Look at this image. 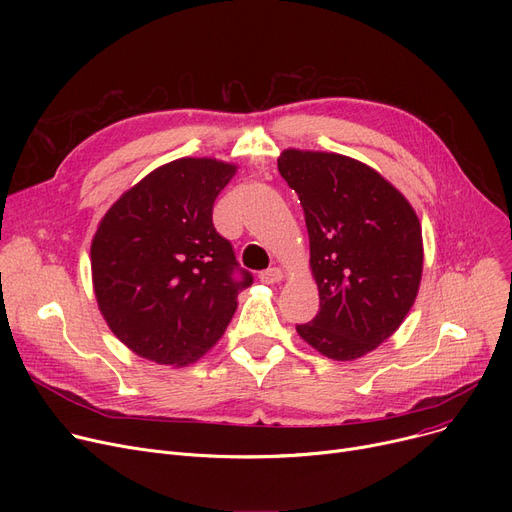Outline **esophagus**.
Masks as SVG:
<instances>
[{
	"label": "esophagus",
	"mask_w": 512,
	"mask_h": 512,
	"mask_svg": "<svg viewBox=\"0 0 512 512\" xmlns=\"http://www.w3.org/2000/svg\"><path fill=\"white\" fill-rule=\"evenodd\" d=\"M259 280L263 284H278L284 280V272L280 270V267H270V270H265L259 274Z\"/></svg>",
	"instance_id": "obj_1"
}]
</instances>
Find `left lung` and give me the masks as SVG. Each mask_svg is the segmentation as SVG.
<instances>
[{
  "mask_svg": "<svg viewBox=\"0 0 512 512\" xmlns=\"http://www.w3.org/2000/svg\"><path fill=\"white\" fill-rule=\"evenodd\" d=\"M278 170L301 199L319 290V313L297 332L328 359H361L400 328L417 299L421 222L390 180L355 157L290 147Z\"/></svg>",
  "mask_w": 512,
  "mask_h": 512,
  "instance_id": "obj_1",
  "label": "left lung"
}]
</instances>
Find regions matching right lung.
<instances>
[{"label":"right lung","instance_id":"obj_1","mask_svg":"<svg viewBox=\"0 0 512 512\" xmlns=\"http://www.w3.org/2000/svg\"><path fill=\"white\" fill-rule=\"evenodd\" d=\"M238 166L180 157L105 211L91 240L97 307L114 336L157 365L186 367L218 342L253 278L236 282L230 242L213 228L215 197Z\"/></svg>","mask_w":512,"mask_h":512}]
</instances>
